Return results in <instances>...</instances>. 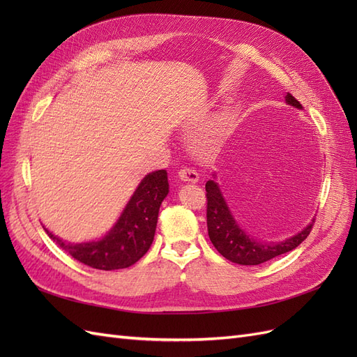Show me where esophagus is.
<instances>
[{"instance_id": "obj_1", "label": "esophagus", "mask_w": 357, "mask_h": 357, "mask_svg": "<svg viewBox=\"0 0 357 357\" xmlns=\"http://www.w3.org/2000/svg\"><path fill=\"white\" fill-rule=\"evenodd\" d=\"M178 177L183 180V181H192L195 183L199 180V176L198 172L193 169V168H189V167H183L180 171H178Z\"/></svg>"}]
</instances>
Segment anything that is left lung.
<instances>
[{"label": "left lung", "instance_id": "1", "mask_svg": "<svg viewBox=\"0 0 357 357\" xmlns=\"http://www.w3.org/2000/svg\"><path fill=\"white\" fill-rule=\"evenodd\" d=\"M287 104L301 109V102L291 93L286 96ZM207 197V228L208 236L218 252L228 261L240 265H259L269 259L284 255L296 248L310 235L312 225L310 223L304 231L280 243H257L240 229L226 205L218 183L208 180L205 185Z\"/></svg>", "mask_w": 357, "mask_h": 357}]
</instances>
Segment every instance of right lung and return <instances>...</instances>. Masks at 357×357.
<instances>
[{
  "instance_id": "obj_1",
  "label": "right lung",
  "mask_w": 357,
  "mask_h": 357,
  "mask_svg": "<svg viewBox=\"0 0 357 357\" xmlns=\"http://www.w3.org/2000/svg\"><path fill=\"white\" fill-rule=\"evenodd\" d=\"M167 195V171L159 169L139 183L117 223L102 240L67 244L46 228L45 231L62 250L83 265L102 271L128 268L138 262L152 245L159 207Z\"/></svg>"
}]
</instances>
